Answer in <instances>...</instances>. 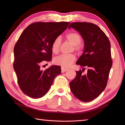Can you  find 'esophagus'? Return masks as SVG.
<instances>
[{"label": "esophagus", "mask_w": 125, "mask_h": 125, "mask_svg": "<svg viewBox=\"0 0 125 125\" xmlns=\"http://www.w3.org/2000/svg\"><path fill=\"white\" fill-rule=\"evenodd\" d=\"M67 71H68L67 68H64V67L61 68V72H62V73H64V72H66Z\"/></svg>", "instance_id": "34e87169"}]
</instances>
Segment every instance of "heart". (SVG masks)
Masks as SVG:
<instances>
[{
	"instance_id": "obj_1",
	"label": "heart",
	"mask_w": 125,
	"mask_h": 125,
	"mask_svg": "<svg viewBox=\"0 0 125 125\" xmlns=\"http://www.w3.org/2000/svg\"><path fill=\"white\" fill-rule=\"evenodd\" d=\"M67 40L74 45V49L77 52H79L81 50V46L80 44L82 42V39L80 35L75 32L68 33L65 36ZM61 44V39L60 37H57L54 39L52 42L51 49L52 51L57 53L60 50ZM76 57L74 54H61L53 60V62L55 64L61 65L63 67H68L74 62Z\"/></svg>"
}]
</instances>
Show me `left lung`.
I'll use <instances>...</instances> for the list:
<instances>
[{
  "label": "left lung",
  "mask_w": 125,
  "mask_h": 125,
  "mask_svg": "<svg viewBox=\"0 0 125 125\" xmlns=\"http://www.w3.org/2000/svg\"><path fill=\"white\" fill-rule=\"evenodd\" d=\"M72 27L83 37L84 52L76 64L83 70L88 69L85 75L76 71L77 75L69 83L71 90L76 98L83 102H89L100 95L107 85L113 65L111 45L108 37L97 25L92 23L72 22Z\"/></svg>",
  "instance_id": "1"
}]
</instances>
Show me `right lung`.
<instances>
[{
	"instance_id": "1",
	"label": "right lung",
	"mask_w": 125,
	"mask_h": 125,
	"mask_svg": "<svg viewBox=\"0 0 125 125\" xmlns=\"http://www.w3.org/2000/svg\"><path fill=\"white\" fill-rule=\"evenodd\" d=\"M69 22H34L24 30L14 46L13 67L18 83L22 92L33 99H39L47 93L61 67L52 65L40 70L42 61L52 59V42L65 29Z\"/></svg>"
}]
</instances>
